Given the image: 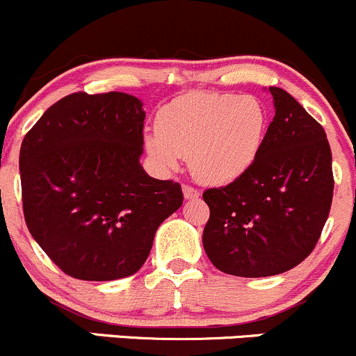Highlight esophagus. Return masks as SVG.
<instances>
[{
	"mask_svg": "<svg viewBox=\"0 0 356 356\" xmlns=\"http://www.w3.org/2000/svg\"><path fill=\"white\" fill-rule=\"evenodd\" d=\"M182 193H184V198L186 200L200 198V191H198V189L191 188V186H184V188H182Z\"/></svg>",
	"mask_w": 356,
	"mask_h": 356,
	"instance_id": "esophagus-1",
	"label": "esophagus"
}]
</instances>
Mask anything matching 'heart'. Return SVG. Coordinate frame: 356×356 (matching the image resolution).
Returning <instances> with one entry per match:
<instances>
[{
  "label": "heart",
  "instance_id": "b5f03b06",
  "mask_svg": "<svg viewBox=\"0 0 356 356\" xmlns=\"http://www.w3.org/2000/svg\"><path fill=\"white\" fill-rule=\"evenodd\" d=\"M267 132V111L251 96L193 92L160 110L156 132L145 136L153 163L165 172L189 165L204 184L222 186L245 175Z\"/></svg>",
  "mask_w": 356,
  "mask_h": 356
}]
</instances>
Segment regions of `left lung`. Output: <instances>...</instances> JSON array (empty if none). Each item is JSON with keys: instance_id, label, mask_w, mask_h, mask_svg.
I'll return each mask as SVG.
<instances>
[{"instance_id": "obj_1", "label": "left lung", "mask_w": 356, "mask_h": 356, "mask_svg": "<svg viewBox=\"0 0 356 356\" xmlns=\"http://www.w3.org/2000/svg\"><path fill=\"white\" fill-rule=\"evenodd\" d=\"M275 117L250 170L203 193L210 218L203 248L238 277L288 272L317 245L332 203V155L322 125L281 88H268Z\"/></svg>"}]
</instances>
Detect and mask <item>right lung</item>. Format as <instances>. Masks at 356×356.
Segmentation results:
<instances>
[{
	"label": "right lung",
	"instance_id": "1",
	"mask_svg": "<svg viewBox=\"0 0 356 356\" xmlns=\"http://www.w3.org/2000/svg\"><path fill=\"white\" fill-rule=\"evenodd\" d=\"M145 110L125 92H74L42 113L20 148L29 232L70 277L136 274L182 189L145 172Z\"/></svg>",
	"mask_w": 356,
	"mask_h": 356
}]
</instances>
